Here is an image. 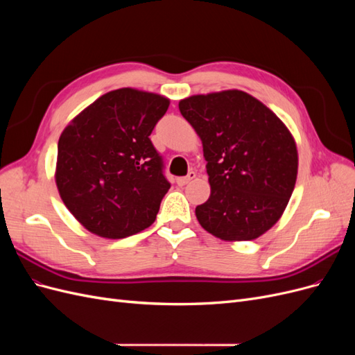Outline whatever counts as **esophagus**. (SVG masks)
Wrapping results in <instances>:
<instances>
[{"instance_id": "34e87169", "label": "esophagus", "mask_w": 355, "mask_h": 355, "mask_svg": "<svg viewBox=\"0 0 355 355\" xmlns=\"http://www.w3.org/2000/svg\"><path fill=\"white\" fill-rule=\"evenodd\" d=\"M196 173L194 171H189V173L187 175V176H184V178H178L176 179V184L179 185V187H184V185H187V184H189L191 180H194L196 179Z\"/></svg>"}]
</instances>
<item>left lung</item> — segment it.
Returning a JSON list of instances; mask_svg holds the SVG:
<instances>
[{
    "label": "left lung",
    "mask_w": 355,
    "mask_h": 355,
    "mask_svg": "<svg viewBox=\"0 0 355 355\" xmlns=\"http://www.w3.org/2000/svg\"><path fill=\"white\" fill-rule=\"evenodd\" d=\"M179 111L202 142L209 200L196 209L201 227L225 241H249L272 228L297 176L292 133L249 93L196 94Z\"/></svg>",
    "instance_id": "left-lung-1"
}]
</instances>
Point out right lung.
<instances>
[{
  "label": "right lung",
  "instance_id": "1",
  "mask_svg": "<svg viewBox=\"0 0 355 355\" xmlns=\"http://www.w3.org/2000/svg\"><path fill=\"white\" fill-rule=\"evenodd\" d=\"M168 105L161 94L112 90L62 132L56 185L85 230L115 240L154 223L170 184L149 135Z\"/></svg>",
  "mask_w": 355,
  "mask_h": 355
}]
</instances>
